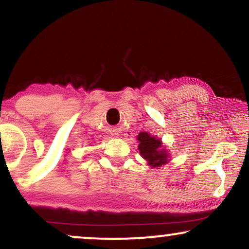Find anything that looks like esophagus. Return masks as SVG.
<instances>
[{
    "label": "esophagus",
    "mask_w": 249,
    "mask_h": 249,
    "mask_svg": "<svg viewBox=\"0 0 249 249\" xmlns=\"http://www.w3.org/2000/svg\"><path fill=\"white\" fill-rule=\"evenodd\" d=\"M113 134H116V136H118V132H116V133H113Z\"/></svg>",
    "instance_id": "34e87169"
}]
</instances>
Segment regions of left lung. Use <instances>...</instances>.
Instances as JSON below:
<instances>
[{"label":"left lung","instance_id":"1","mask_svg":"<svg viewBox=\"0 0 249 249\" xmlns=\"http://www.w3.org/2000/svg\"><path fill=\"white\" fill-rule=\"evenodd\" d=\"M137 140L139 142L138 148L140 155L147 160V163L151 167H160L168 162V153L162 147V142L160 139L151 136L147 132H140L138 134Z\"/></svg>","mask_w":249,"mask_h":249}]
</instances>
